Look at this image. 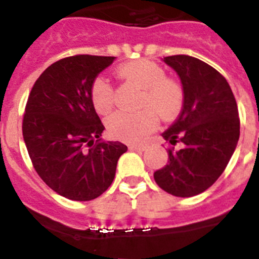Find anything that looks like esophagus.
Returning a JSON list of instances; mask_svg holds the SVG:
<instances>
[{
	"instance_id": "1",
	"label": "esophagus",
	"mask_w": 259,
	"mask_h": 259,
	"mask_svg": "<svg viewBox=\"0 0 259 259\" xmlns=\"http://www.w3.org/2000/svg\"><path fill=\"white\" fill-rule=\"evenodd\" d=\"M130 150L132 151H145L146 146L145 145H130Z\"/></svg>"
}]
</instances>
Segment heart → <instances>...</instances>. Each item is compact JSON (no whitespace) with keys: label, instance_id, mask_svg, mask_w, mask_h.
<instances>
[{"label":"heart","instance_id":"b5f03b06","mask_svg":"<svg viewBox=\"0 0 259 259\" xmlns=\"http://www.w3.org/2000/svg\"><path fill=\"white\" fill-rule=\"evenodd\" d=\"M120 79L142 90L139 113L115 111L106 118V130L114 139L128 142L145 139L158 123V117L170 119L180 113L184 104V91L177 80L165 77L162 66L149 60H135L120 65L117 70ZM91 101L95 110L106 114L113 108L114 91L109 80L97 77L91 86Z\"/></svg>","mask_w":259,"mask_h":259}]
</instances>
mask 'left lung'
Returning <instances> with one entry per match:
<instances>
[{
  "label": "left lung",
  "mask_w": 259,
  "mask_h": 259,
  "mask_svg": "<svg viewBox=\"0 0 259 259\" xmlns=\"http://www.w3.org/2000/svg\"><path fill=\"white\" fill-rule=\"evenodd\" d=\"M163 61L181 79L184 104L162 136L181 148L168 149V164L154 180L168 194L190 198L212 186L230 162L240 135L238 105L224 75L207 63L187 55Z\"/></svg>",
  "instance_id": "1"
}]
</instances>
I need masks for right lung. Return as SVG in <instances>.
Wrapping results in <instances>:
<instances>
[{"instance_id": "right-lung-1", "label": "right lung", "mask_w": 259, "mask_h": 259, "mask_svg": "<svg viewBox=\"0 0 259 259\" xmlns=\"http://www.w3.org/2000/svg\"><path fill=\"white\" fill-rule=\"evenodd\" d=\"M113 56L61 59L39 75L23 118V137L38 176L59 195L75 201L96 199L113 182L127 146L103 141L105 127L91 101L96 77Z\"/></svg>"}]
</instances>
